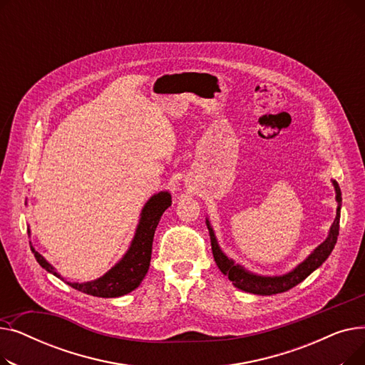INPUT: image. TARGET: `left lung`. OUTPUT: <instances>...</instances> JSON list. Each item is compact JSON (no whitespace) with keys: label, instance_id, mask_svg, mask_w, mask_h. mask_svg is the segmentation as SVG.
I'll return each mask as SVG.
<instances>
[{"label":"left lung","instance_id":"obj_1","mask_svg":"<svg viewBox=\"0 0 365 365\" xmlns=\"http://www.w3.org/2000/svg\"><path fill=\"white\" fill-rule=\"evenodd\" d=\"M334 186V192H336V219L333 225L330 226L329 237L325 238L315 250L306 257L303 262H300L294 269L290 272L282 274V275H259L252 271L245 269L244 266L240 263H235L234 259L227 257L217 242L216 234L213 231V226L210 223V219L205 217V225L208 227L210 232V241H212V250H213V257L216 260V264L219 266V269L223 275H226L229 279L232 281V284L237 287V289L247 292V293H253V294H260V296H272L278 293H284L287 290L293 289L297 284H300L304 278H308L315 269L329 259L331 255L333 248L337 242V235H339V223H340V208H341V192L339 183L336 180H331Z\"/></svg>","mask_w":365,"mask_h":365}]
</instances>
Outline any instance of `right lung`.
Masks as SVG:
<instances>
[{"label":"right lung","mask_w":365,"mask_h":365,"mask_svg":"<svg viewBox=\"0 0 365 365\" xmlns=\"http://www.w3.org/2000/svg\"><path fill=\"white\" fill-rule=\"evenodd\" d=\"M170 205L171 195L167 190H161L158 194H153L142 208L139 223L136 226V232H134V237L125 255L120 259V262L115 263L106 274L93 281H65V278H62V275L54 269V266H51V263H48L44 256L38 253L29 241L31 250L41 267H44L47 272L53 274L54 277L63 279L68 285L72 287V289L96 297H121L124 294H128L134 289H138L145 275L148 274L153 235H155V229L160 223L163 213ZM28 234L31 237L29 227Z\"/></svg>","instance_id":"right-lung-1"}]
</instances>
